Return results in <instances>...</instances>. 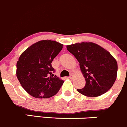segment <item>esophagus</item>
Returning a JSON list of instances; mask_svg holds the SVG:
<instances>
[{"mask_svg":"<svg viewBox=\"0 0 127 127\" xmlns=\"http://www.w3.org/2000/svg\"><path fill=\"white\" fill-rule=\"evenodd\" d=\"M73 75H72V74H71V75H70V76H69V78L70 79H71V78H73Z\"/></svg>","mask_w":127,"mask_h":127,"instance_id":"34e87169","label":"esophagus"}]
</instances>
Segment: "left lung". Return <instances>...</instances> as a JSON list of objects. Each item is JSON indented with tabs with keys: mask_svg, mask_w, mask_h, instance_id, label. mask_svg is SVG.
Segmentation results:
<instances>
[{
	"mask_svg": "<svg viewBox=\"0 0 127 127\" xmlns=\"http://www.w3.org/2000/svg\"><path fill=\"white\" fill-rule=\"evenodd\" d=\"M80 63L86 85L78 89L88 97H97L109 91L117 78V63L107 50L93 42L76 43L66 46Z\"/></svg>",
	"mask_w": 127,
	"mask_h": 127,
	"instance_id": "8db88e82",
	"label": "left lung"
}]
</instances>
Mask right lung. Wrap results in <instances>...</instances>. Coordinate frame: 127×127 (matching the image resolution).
I'll return each mask as SVG.
<instances>
[{"instance_id":"right-lung-1","label":"right lung","mask_w":127,"mask_h":127,"mask_svg":"<svg viewBox=\"0 0 127 127\" xmlns=\"http://www.w3.org/2000/svg\"><path fill=\"white\" fill-rule=\"evenodd\" d=\"M63 44L51 40L33 44L20 56L17 63V76L24 90L36 98H49L58 93L64 81L52 73V61Z\"/></svg>"}]
</instances>
